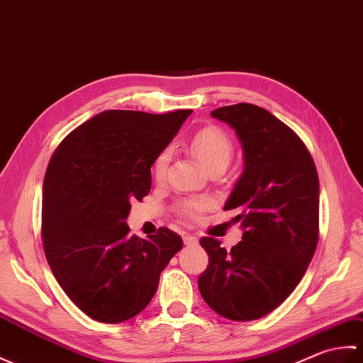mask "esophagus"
I'll list each match as a JSON object with an SVG mask.
<instances>
[{
    "mask_svg": "<svg viewBox=\"0 0 363 363\" xmlns=\"http://www.w3.org/2000/svg\"><path fill=\"white\" fill-rule=\"evenodd\" d=\"M183 242H184V245H188V247H194V245L199 244V239H197L196 236L184 235V236H183Z\"/></svg>",
    "mask_w": 363,
    "mask_h": 363,
    "instance_id": "34e87169",
    "label": "esophagus"
}]
</instances>
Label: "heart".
<instances>
[{"instance_id": "1", "label": "heart", "mask_w": 363, "mask_h": 363, "mask_svg": "<svg viewBox=\"0 0 363 363\" xmlns=\"http://www.w3.org/2000/svg\"><path fill=\"white\" fill-rule=\"evenodd\" d=\"M191 150L208 171L216 167H220L225 171V167L230 164L233 157V144L228 135L217 127H206L192 136ZM169 160H171V150L169 149L161 150L157 155L154 164H152V174L157 180L164 179ZM206 208V199H189L179 203L177 211L183 217H188V219H197Z\"/></svg>"}]
</instances>
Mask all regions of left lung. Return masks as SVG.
<instances>
[{
  "label": "left lung",
  "mask_w": 363,
  "mask_h": 363,
  "mask_svg": "<svg viewBox=\"0 0 363 363\" xmlns=\"http://www.w3.org/2000/svg\"><path fill=\"white\" fill-rule=\"evenodd\" d=\"M236 132L244 171L223 205L242 240L230 252L200 240L209 256L199 291L219 315L250 321L277 309L300 283L318 242V175L298 135L270 111L236 104L211 111Z\"/></svg>",
  "instance_id": "left-lung-1"
}]
</instances>
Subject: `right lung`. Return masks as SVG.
<instances>
[{"label": "right lung", "mask_w": 363, "mask_h": 363, "mask_svg": "<svg viewBox=\"0 0 363 363\" xmlns=\"http://www.w3.org/2000/svg\"><path fill=\"white\" fill-rule=\"evenodd\" d=\"M192 110L152 115L106 110L72 130L48 164L42 239L69 300L93 320L121 323L146 308L183 240L167 228L147 239L125 223L149 194L150 167Z\"/></svg>", "instance_id": "obj_1"}]
</instances>
